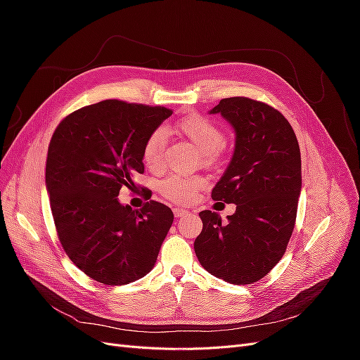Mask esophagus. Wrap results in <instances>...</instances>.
Wrapping results in <instances>:
<instances>
[{
    "label": "esophagus",
    "mask_w": 360,
    "mask_h": 360,
    "mask_svg": "<svg viewBox=\"0 0 360 360\" xmlns=\"http://www.w3.org/2000/svg\"><path fill=\"white\" fill-rule=\"evenodd\" d=\"M189 212L186 210V209H180V207H176V209H174V214H176L177 217H181V216H186Z\"/></svg>",
    "instance_id": "obj_1"
}]
</instances>
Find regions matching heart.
Segmentation results:
<instances>
[{
    "mask_svg": "<svg viewBox=\"0 0 360 360\" xmlns=\"http://www.w3.org/2000/svg\"><path fill=\"white\" fill-rule=\"evenodd\" d=\"M179 134L188 138L191 143L202 153L205 160H212L225 143L224 130L210 118L192 114L181 118L177 123ZM167 147V130L156 127L147 136L143 147V159L151 169H159L163 165V153ZM204 186L201 177H168L159 184V192L174 202H188Z\"/></svg>",
    "mask_w": 360,
    "mask_h": 360,
    "instance_id": "b5f03b06",
    "label": "heart"
}]
</instances>
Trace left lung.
<instances>
[{"label":"left lung","mask_w":360,"mask_h":360,"mask_svg":"<svg viewBox=\"0 0 360 360\" xmlns=\"http://www.w3.org/2000/svg\"><path fill=\"white\" fill-rule=\"evenodd\" d=\"M210 114H221L236 134L233 158L212 198L236 204V212L222 222L219 213L202 210L193 249L213 276L252 284L279 263L292 234L302 191L300 148L287 118L263 102L228 97Z\"/></svg>","instance_id":"obj_1"}]
</instances>
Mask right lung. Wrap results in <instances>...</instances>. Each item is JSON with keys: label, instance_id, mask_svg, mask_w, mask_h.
<instances>
[{"label": "right lung", "instance_id": "1", "mask_svg": "<svg viewBox=\"0 0 360 360\" xmlns=\"http://www.w3.org/2000/svg\"><path fill=\"white\" fill-rule=\"evenodd\" d=\"M172 114L160 106L102 101L68 115L48 148L46 191L60 242L73 264L106 285H124L155 267L174 221L168 205L132 210L120 189L144 172L143 147Z\"/></svg>", "mask_w": 360, "mask_h": 360}]
</instances>
